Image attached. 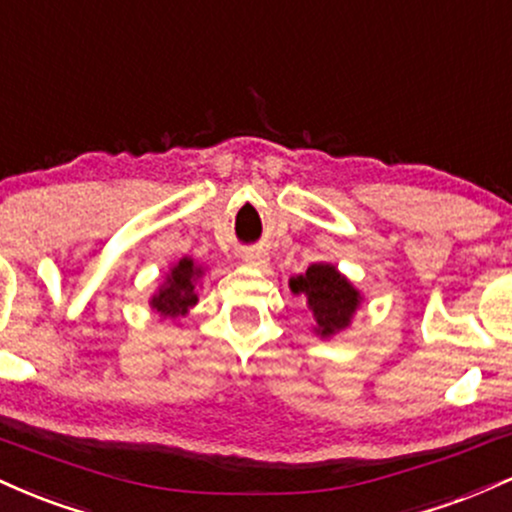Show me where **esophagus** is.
Here are the masks:
<instances>
[{"label": "esophagus", "instance_id": "esophagus-1", "mask_svg": "<svg viewBox=\"0 0 512 512\" xmlns=\"http://www.w3.org/2000/svg\"><path fill=\"white\" fill-rule=\"evenodd\" d=\"M243 260L248 262L250 267H267V264H269V257L264 255L262 250H250V252H245Z\"/></svg>", "mask_w": 512, "mask_h": 512}]
</instances>
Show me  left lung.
Segmentation results:
<instances>
[{
  "label": "left lung",
  "mask_w": 512,
  "mask_h": 512,
  "mask_svg": "<svg viewBox=\"0 0 512 512\" xmlns=\"http://www.w3.org/2000/svg\"><path fill=\"white\" fill-rule=\"evenodd\" d=\"M289 286L296 296L308 301L315 317V332L320 337H332L346 330L361 305V293L344 274L337 272L334 264H310L305 274L291 276Z\"/></svg>",
  "instance_id": "obj_1"
}]
</instances>
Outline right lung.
Wrapping results in <instances>:
<instances>
[{"instance_id": "obj_1", "label": "right lung", "mask_w": 512, "mask_h": 512, "mask_svg": "<svg viewBox=\"0 0 512 512\" xmlns=\"http://www.w3.org/2000/svg\"><path fill=\"white\" fill-rule=\"evenodd\" d=\"M204 274L202 267H197L195 260L190 257H182V260L170 269V274L163 281V286L158 293L151 298V308L156 310L161 317H182L187 315V310L192 305H197V293L195 284L199 276Z\"/></svg>"}]
</instances>
